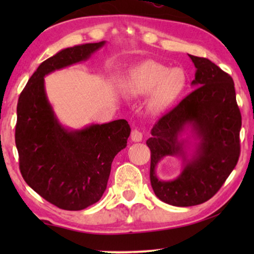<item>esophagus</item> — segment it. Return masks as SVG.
Segmentation results:
<instances>
[{
	"mask_svg": "<svg viewBox=\"0 0 254 254\" xmlns=\"http://www.w3.org/2000/svg\"><path fill=\"white\" fill-rule=\"evenodd\" d=\"M130 138H131V141H133V142H141L142 138H143V135H142L140 130L134 129V130H131Z\"/></svg>",
	"mask_w": 254,
	"mask_h": 254,
	"instance_id": "1",
	"label": "esophagus"
}]
</instances>
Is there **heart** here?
<instances>
[{
    "mask_svg": "<svg viewBox=\"0 0 254 254\" xmlns=\"http://www.w3.org/2000/svg\"><path fill=\"white\" fill-rule=\"evenodd\" d=\"M187 76L179 67L168 65L154 60L142 61L128 71L124 89L131 96L149 93L148 107L152 112H164L183 95Z\"/></svg>",
    "mask_w": 254,
    "mask_h": 254,
    "instance_id": "b5f03b06",
    "label": "heart"
}]
</instances>
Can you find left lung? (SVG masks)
<instances>
[{
	"label": "left lung",
	"mask_w": 254,
	"mask_h": 254,
	"mask_svg": "<svg viewBox=\"0 0 254 254\" xmlns=\"http://www.w3.org/2000/svg\"><path fill=\"white\" fill-rule=\"evenodd\" d=\"M189 57L196 68L195 90L158 120L147 141L152 190L159 200L177 207L196 206L215 195L241 152L242 116L231 76L206 58ZM165 157L182 161L176 179L164 181L155 173Z\"/></svg>",
	"instance_id": "left-lung-1"
}]
</instances>
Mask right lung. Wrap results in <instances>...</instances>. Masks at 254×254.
Masks as SVG:
<instances>
[{
	"label": "right lung",
	"instance_id": "1",
	"mask_svg": "<svg viewBox=\"0 0 254 254\" xmlns=\"http://www.w3.org/2000/svg\"><path fill=\"white\" fill-rule=\"evenodd\" d=\"M106 41L76 45L45 60L31 76L17 104L16 147L27 185L64 210H82L99 201L111 165L126 148L125 119L72 129L60 123L48 100L45 76L86 61Z\"/></svg>",
	"mask_w": 254,
	"mask_h": 254
}]
</instances>
